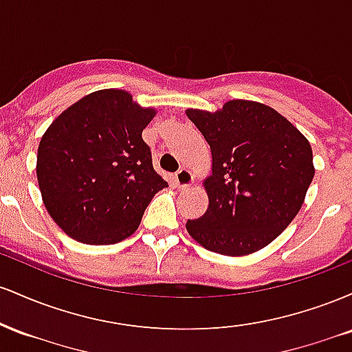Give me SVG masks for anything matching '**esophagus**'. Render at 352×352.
<instances>
[{
	"label": "esophagus",
	"mask_w": 352,
	"mask_h": 352,
	"mask_svg": "<svg viewBox=\"0 0 352 352\" xmlns=\"http://www.w3.org/2000/svg\"><path fill=\"white\" fill-rule=\"evenodd\" d=\"M173 180H175V184L179 185V187H188V185H192L193 182V175L192 172L187 170V168H180L179 172L175 173V177H173Z\"/></svg>",
	"instance_id": "esophagus-1"
}]
</instances>
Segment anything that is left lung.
Instances as JSON below:
<instances>
[{"instance_id":"obj_1","label":"left lung","mask_w":352,"mask_h":352,"mask_svg":"<svg viewBox=\"0 0 352 352\" xmlns=\"http://www.w3.org/2000/svg\"><path fill=\"white\" fill-rule=\"evenodd\" d=\"M187 117L212 151L208 208L187 221V232L210 252H258L300 212L314 177L309 142L274 109L253 100H228L217 112L188 109Z\"/></svg>"}]
</instances>
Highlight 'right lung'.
Returning <instances> with one entry per match:
<instances>
[{
    "label": "right lung",
    "instance_id": "1",
    "mask_svg": "<svg viewBox=\"0 0 352 352\" xmlns=\"http://www.w3.org/2000/svg\"><path fill=\"white\" fill-rule=\"evenodd\" d=\"M153 109L119 89L92 92L60 114L38 148V184L52 220L86 245L131 236L159 190L142 131Z\"/></svg>",
    "mask_w": 352,
    "mask_h": 352
}]
</instances>
